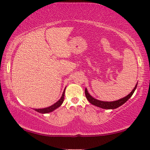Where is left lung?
Instances as JSON below:
<instances>
[{"mask_svg": "<svg viewBox=\"0 0 150 150\" xmlns=\"http://www.w3.org/2000/svg\"><path fill=\"white\" fill-rule=\"evenodd\" d=\"M137 83L136 84V86H135V88H134L132 91H131L129 94L127 95L126 97L122 98L121 99L116 100V101H113V102H104V101H100V100H98L97 99H95V98H93L90 94H89L86 88L85 89V94H86V96L88 101L90 102L91 104L94 105V106H96L98 107H100V108H102L104 109H115L118 108V107L120 106L123 104H125V102L129 99V98L132 96L134 91H135L136 88H137Z\"/></svg>", "mask_w": 150, "mask_h": 150, "instance_id": "1", "label": "left lung"}]
</instances>
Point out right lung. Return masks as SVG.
<instances>
[{
    "mask_svg": "<svg viewBox=\"0 0 150 150\" xmlns=\"http://www.w3.org/2000/svg\"><path fill=\"white\" fill-rule=\"evenodd\" d=\"M64 91H65V89L62 93V95L61 98H60V100L59 101L56 102L55 104H54L52 106L47 107V108H40V109H34V110L37 111L38 112L42 113V114H45V113H49L50 112H52L53 110H54L55 109H57V108H59V106H61V104H62V102L64 101Z\"/></svg>",
    "mask_w": 150,
    "mask_h": 150,
    "instance_id": "add662e5",
    "label": "right lung"
}]
</instances>
